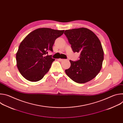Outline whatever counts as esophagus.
<instances>
[{
    "mask_svg": "<svg viewBox=\"0 0 123 123\" xmlns=\"http://www.w3.org/2000/svg\"><path fill=\"white\" fill-rule=\"evenodd\" d=\"M58 60H59L60 61H63L64 60V59H61V58L58 59Z\"/></svg>",
    "mask_w": 123,
    "mask_h": 123,
    "instance_id": "esophagus-1",
    "label": "esophagus"
}]
</instances>
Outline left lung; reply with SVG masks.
Listing matches in <instances>:
<instances>
[{"label":"left lung","mask_w":123,"mask_h":123,"mask_svg":"<svg viewBox=\"0 0 123 123\" xmlns=\"http://www.w3.org/2000/svg\"><path fill=\"white\" fill-rule=\"evenodd\" d=\"M64 34L73 51L80 53L78 60H69L71 65L65 70L66 74L78 83L92 80L100 72L104 60L100 40L94 32L85 28L67 30Z\"/></svg>","instance_id":"8db88e82"}]
</instances>
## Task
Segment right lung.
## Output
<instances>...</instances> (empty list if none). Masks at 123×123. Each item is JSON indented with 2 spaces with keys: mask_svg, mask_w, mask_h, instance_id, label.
I'll use <instances>...</instances> for the list:
<instances>
[{
  "mask_svg": "<svg viewBox=\"0 0 123 123\" xmlns=\"http://www.w3.org/2000/svg\"><path fill=\"white\" fill-rule=\"evenodd\" d=\"M64 30L39 28L30 32L21 42L16 55V65L21 74L27 80L37 82L48 72L55 59L46 55L52 51L55 39Z\"/></svg>",
  "mask_w": 123,
  "mask_h": 123,
  "instance_id": "add662e5",
  "label": "right lung"
}]
</instances>
